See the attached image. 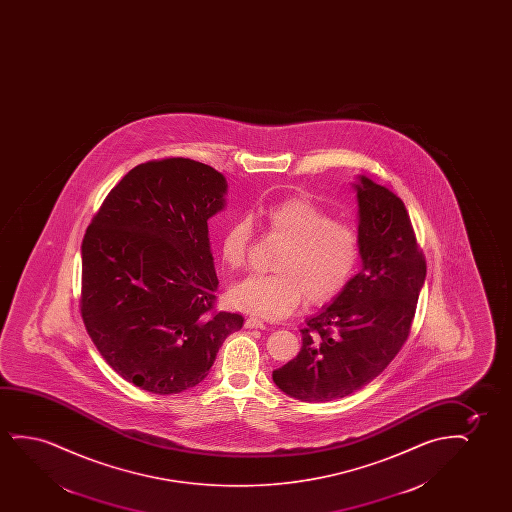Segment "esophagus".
<instances>
[{
  "instance_id": "1",
  "label": "esophagus",
  "mask_w": 512,
  "mask_h": 512,
  "mask_svg": "<svg viewBox=\"0 0 512 512\" xmlns=\"http://www.w3.org/2000/svg\"><path fill=\"white\" fill-rule=\"evenodd\" d=\"M245 325L248 329H264V327H266V322H264V320H260L257 316H250V318H246Z\"/></svg>"
}]
</instances>
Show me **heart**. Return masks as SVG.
<instances>
[{
    "instance_id": "1",
    "label": "heart",
    "mask_w": 512,
    "mask_h": 512,
    "mask_svg": "<svg viewBox=\"0 0 512 512\" xmlns=\"http://www.w3.org/2000/svg\"><path fill=\"white\" fill-rule=\"evenodd\" d=\"M267 231L285 241L274 274L250 276L232 288L239 309L266 318H285L309 301L323 306L341 295L360 259V234L353 225L334 220L311 197L290 196L262 211ZM255 229L252 218L239 217L220 238V257L232 271L250 262Z\"/></svg>"
}]
</instances>
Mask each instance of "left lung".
I'll return each mask as SVG.
<instances>
[{
  "mask_svg": "<svg viewBox=\"0 0 512 512\" xmlns=\"http://www.w3.org/2000/svg\"><path fill=\"white\" fill-rule=\"evenodd\" d=\"M362 271L301 329L299 355L273 372L304 402L343 399L385 371L411 334L427 262L406 206L362 176L357 185Z\"/></svg>",
  "mask_w": 512,
  "mask_h": 512,
  "instance_id": "left-lung-1",
  "label": "left lung"
}]
</instances>
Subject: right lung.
Returning a JSON list of instances; mask_svg holds the SVG:
<instances>
[{
    "instance_id": "right-lung-1",
    "label": "right lung",
    "mask_w": 512,
    "mask_h": 512,
    "mask_svg": "<svg viewBox=\"0 0 512 512\" xmlns=\"http://www.w3.org/2000/svg\"><path fill=\"white\" fill-rule=\"evenodd\" d=\"M224 176L203 162H143L99 206L82 241L80 315L101 357L141 390L201 383L243 316L217 309L208 218Z\"/></svg>"
}]
</instances>
